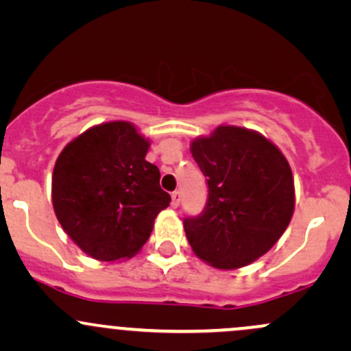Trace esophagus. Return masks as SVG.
Wrapping results in <instances>:
<instances>
[{
  "instance_id": "34e87169",
  "label": "esophagus",
  "mask_w": 351,
  "mask_h": 351,
  "mask_svg": "<svg viewBox=\"0 0 351 351\" xmlns=\"http://www.w3.org/2000/svg\"><path fill=\"white\" fill-rule=\"evenodd\" d=\"M180 201H181V193L180 191H173L171 193V206L173 208H178L180 206Z\"/></svg>"
}]
</instances>
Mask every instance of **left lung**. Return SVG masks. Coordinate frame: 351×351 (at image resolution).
Instances as JSON below:
<instances>
[{
  "instance_id": "left-lung-1",
  "label": "left lung",
  "mask_w": 351,
  "mask_h": 351,
  "mask_svg": "<svg viewBox=\"0 0 351 351\" xmlns=\"http://www.w3.org/2000/svg\"><path fill=\"white\" fill-rule=\"evenodd\" d=\"M206 176L208 199L183 219L193 251L216 269H237L264 256L287 229L293 178L279 148L241 127H219L191 143Z\"/></svg>"
}]
</instances>
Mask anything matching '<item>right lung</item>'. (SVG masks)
<instances>
[{"instance_id":"right-lung-1","label":"right lung","mask_w":351,"mask_h":351,"mask_svg":"<svg viewBox=\"0 0 351 351\" xmlns=\"http://www.w3.org/2000/svg\"><path fill=\"white\" fill-rule=\"evenodd\" d=\"M150 143L128 122L88 128L60 152L52 173V204L60 226L97 261L132 257L170 204L160 170L147 162Z\"/></svg>"}]
</instances>
